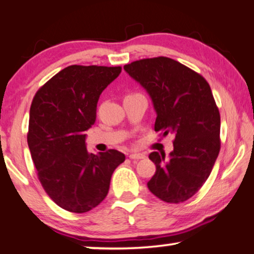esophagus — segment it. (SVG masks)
<instances>
[{
    "instance_id": "34e87169",
    "label": "esophagus",
    "mask_w": 254,
    "mask_h": 254,
    "mask_svg": "<svg viewBox=\"0 0 254 254\" xmlns=\"http://www.w3.org/2000/svg\"><path fill=\"white\" fill-rule=\"evenodd\" d=\"M129 158H130V159H133V160L143 159V158H145V155H144V153H140V152L130 153V155H129Z\"/></svg>"
}]
</instances>
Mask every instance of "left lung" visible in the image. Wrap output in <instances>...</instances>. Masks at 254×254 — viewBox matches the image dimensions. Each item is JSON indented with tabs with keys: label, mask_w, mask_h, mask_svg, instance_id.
I'll list each match as a JSON object with an SVG mask.
<instances>
[{
	"label": "left lung",
	"mask_w": 254,
	"mask_h": 254,
	"mask_svg": "<svg viewBox=\"0 0 254 254\" xmlns=\"http://www.w3.org/2000/svg\"><path fill=\"white\" fill-rule=\"evenodd\" d=\"M124 69L149 92L157 112L156 132L175 134L169 158L150 153L156 172L147 188L165 203H183L200 190L220 150V114L210 84L164 56L134 61Z\"/></svg>",
	"instance_id": "8db88e82"
}]
</instances>
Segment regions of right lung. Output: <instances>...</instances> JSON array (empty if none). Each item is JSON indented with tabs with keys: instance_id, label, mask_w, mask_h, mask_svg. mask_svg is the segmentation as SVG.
<instances>
[{
	"instance_id": "right-lung-1",
	"label": "right lung",
	"mask_w": 254,
	"mask_h": 254,
	"mask_svg": "<svg viewBox=\"0 0 254 254\" xmlns=\"http://www.w3.org/2000/svg\"><path fill=\"white\" fill-rule=\"evenodd\" d=\"M122 66H66L35 94L27 140L38 181L60 207L84 213L107 197L115 169L125 160L110 149L88 152L85 133L96 121L102 91Z\"/></svg>"
}]
</instances>
